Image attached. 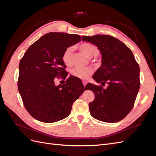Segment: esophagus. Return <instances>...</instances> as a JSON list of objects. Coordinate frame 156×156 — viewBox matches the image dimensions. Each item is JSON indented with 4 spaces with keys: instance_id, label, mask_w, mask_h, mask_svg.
<instances>
[{
    "instance_id": "esophagus-1",
    "label": "esophagus",
    "mask_w": 156,
    "mask_h": 156,
    "mask_svg": "<svg viewBox=\"0 0 156 156\" xmlns=\"http://www.w3.org/2000/svg\"><path fill=\"white\" fill-rule=\"evenodd\" d=\"M87 83V82L86 81H83V85H84V87H85Z\"/></svg>"
}]
</instances>
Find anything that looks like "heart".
Segmentation results:
<instances>
[{"instance_id": "obj_1", "label": "heart", "mask_w": 156, "mask_h": 156, "mask_svg": "<svg viewBox=\"0 0 156 156\" xmlns=\"http://www.w3.org/2000/svg\"><path fill=\"white\" fill-rule=\"evenodd\" d=\"M79 49L88 57L92 58L96 56L100 50L95 45L90 43H84L79 46ZM72 53L73 48H68L66 49L62 56V60L64 64L70 66L72 62ZM93 73V69L91 68H74L71 71V73L73 76L81 79H86Z\"/></svg>"}]
</instances>
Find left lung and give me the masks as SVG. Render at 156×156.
Wrapping results in <instances>:
<instances>
[{"instance_id": "left-lung-1", "label": "left lung", "mask_w": 156, "mask_h": 156, "mask_svg": "<svg viewBox=\"0 0 156 156\" xmlns=\"http://www.w3.org/2000/svg\"><path fill=\"white\" fill-rule=\"evenodd\" d=\"M82 40L90 42L100 51L102 64L92 77L103 87L108 84L106 89L91 83L86 86L95 95L88 105L90 115L102 122H119L134 105L140 88L139 66L131 49L115 37L83 36Z\"/></svg>"}]
</instances>
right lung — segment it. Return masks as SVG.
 <instances>
[{
  "label": "right lung",
  "instance_id": "right-lung-1",
  "mask_svg": "<svg viewBox=\"0 0 156 156\" xmlns=\"http://www.w3.org/2000/svg\"><path fill=\"white\" fill-rule=\"evenodd\" d=\"M81 41L77 34L49 32L32 44L20 60L18 90L27 111L37 120L52 123L68 116L73 102L84 91L81 83L69 77L55 85L56 77L68 73L62 60L64 51Z\"/></svg>",
  "mask_w": 156,
  "mask_h": 156
}]
</instances>
